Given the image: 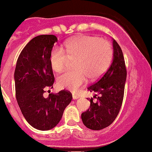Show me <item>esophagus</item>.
<instances>
[{
	"label": "esophagus",
	"instance_id": "1",
	"mask_svg": "<svg viewBox=\"0 0 152 152\" xmlns=\"http://www.w3.org/2000/svg\"><path fill=\"white\" fill-rule=\"evenodd\" d=\"M73 99H78V96H77V95H75V94H73Z\"/></svg>",
	"mask_w": 152,
	"mask_h": 152
}]
</instances>
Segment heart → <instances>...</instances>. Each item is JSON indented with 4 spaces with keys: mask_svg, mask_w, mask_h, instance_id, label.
<instances>
[{
    "mask_svg": "<svg viewBox=\"0 0 152 152\" xmlns=\"http://www.w3.org/2000/svg\"><path fill=\"white\" fill-rule=\"evenodd\" d=\"M113 50L106 40L96 36H83L67 41L64 50L54 46L50 54V64L56 73L64 71L69 61H75V71H68L57 77L61 88L75 91L87 81L96 80L110 67Z\"/></svg>",
    "mask_w": 152,
    "mask_h": 152,
    "instance_id": "heart-1",
    "label": "heart"
}]
</instances>
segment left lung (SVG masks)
<instances>
[{
	"label": "left lung",
	"mask_w": 152,
	"mask_h": 152,
	"mask_svg": "<svg viewBox=\"0 0 152 152\" xmlns=\"http://www.w3.org/2000/svg\"><path fill=\"white\" fill-rule=\"evenodd\" d=\"M113 59L112 64L105 75L93 85L88 88L96 92L90 99V109L81 113V120L86 127L99 130L109 126L120 112L124 95L126 70L124 54L120 46L113 40Z\"/></svg>",
	"instance_id": "left-lung-1"
}]
</instances>
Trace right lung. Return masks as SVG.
Listing matches in <instances>:
<instances>
[{
    "label": "right lung",
    "mask_w": 152,
    "mask_h": 152,
    "mask_svg": "<svg viewBox=\"0 0 152 152\" xmlns=\"http://www.w3.org/2000/svg\"><path fill=\"white\" fill-rule=\"evenodd\" d=\"M56 41L53 35H41L30 40L18 58L14 75L16 99L22 113L31 126L39 130L56 126L72 99L67 90L43 96L54 82L50 54Z\"/></svg>",
    "instance_id": "right-lung-1"
}]
</instances>
